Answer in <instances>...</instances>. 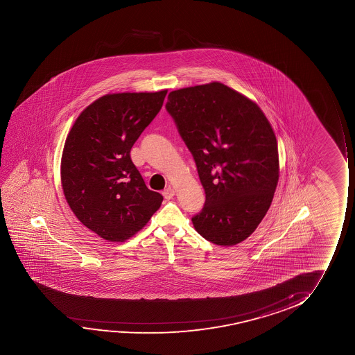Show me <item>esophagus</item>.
<instances>
[{
	"label": "esophagus",
	"mask_w": 355,
	"mask_h": 355,
	"mask_svg": "<svg viewBox=\"0 0 355 355\" xmlns=\"http://www.w3.org/2000/svg\"><path fill=\"white\" fill-rule=\"evenodd\" d=\"M162 195H164V198L166 200H171L175 196V190L172 189V188H167V189L164 190Z\"/></svg>",
	"instance_id": "esophagus-1"
}]
</instances>
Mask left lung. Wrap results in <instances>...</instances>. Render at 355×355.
<instances>
[{
	"instance_id": "obj_1",
	"label": "left lung",
	"mask_w": 355,
	"mask_h": 355,
	"mask_svg": "<svg viewBox=\"0 0 355 355\" xmlns=\"http://www.w3.org/2000/svg\"><path fill=\"white\" fill-rule=\"evenodd\" d=\"M166 110L194 157L206 200L191 218L219 246L248 239L272 205L279 180L274 131L256 103L220 83L180 88Z\"/></svg>"
}]
</instances>
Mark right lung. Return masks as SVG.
Masks as SVG:
<instances>
[{"label":"right lung","mask_w":355,"mask_h":355,"mask_svg":"<svg viewBox=\"0 0 355 355\" xmlns=\"http://www.w3.org/2000/svg\"><path fill=\"white\" fill-rule=\"evenodd\" d=\"M166 94H107L80 114L67 137L60 165L65 199L78 220L104 240L133 236L164 200L146 188L130 153Z\"/></svg>","instance_id":"1"}]
</instances>
